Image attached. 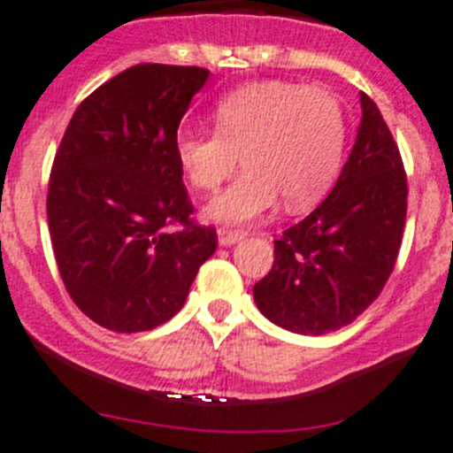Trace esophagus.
Here are the masks:
<instances>
[{
    "mask_svg": "<svg viewBox=\"0 0 453 453\" xmlns=\"http://www.w3.org/2000/svg\"><path fill=\"white\" fill-rule=\"evenodd\" d=\"M243 236H246V232H243V230L219 227V243H221V246H232V243H236V241L243 239Z\"/></svg>",
    "mask_w": 453,
    "mask_h": 453,
    "instance_id": "obj_1",
    "label": "esophagus"
}]
</instances>
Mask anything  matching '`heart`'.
<instances>
[{
    "mask_svg": "<svg viewBox=\"0 0 453 453\" xmlns=\"http://www.w3.org/2000/svg\"><path fill=\"white\" fill-rule=\"evenodd\" d=\"M214 129L180 127L174 154L189 183L214 192L241 165L243 174L219 194L205 214L243 223L284 198L306 210L326 194L346 150V113L322 87L252 82L214 103Z\"/></svg>",
    "mask_w": 453,
    "mask_h": 453,
    "instance_id": "b5f03b06",
    "label": "heart"
}]
</instances>
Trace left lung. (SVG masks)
Listing matches in <instances>:
<instances>
[{
    "label": "left lung",
    "instance_id": "8db88e82",
    "mask_svg": "<svg viewBox=\"0 0 453 453\" xmlns=\"http://www.w3.org/2000/svg\"><path fill=\"white\" fill-rule=\"evenodd\" d=\"M362 122L333 192L274 241L255 284L270 322L302 335L349 326L382 293L403 246L407 172L378 104L362 93Z\"/></svg>",
    "mask_w": 453,
    "mask_h": 453
}]
</instances>
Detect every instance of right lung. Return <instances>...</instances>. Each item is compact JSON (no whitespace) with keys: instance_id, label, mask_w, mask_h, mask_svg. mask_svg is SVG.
Returning a JSON list of instances; mask_svg holds the SVG:
<instances>
[{"instance_id":"obj_1","label":"right lung","mask_w":453,"mask_h":453,"mask_svg":"<svg viewBox=\"0 0 453 453\" xmlns=\"http://www.w3.org/2000/svg\"><path fill=\"white\" fill-rule=\"evenodd\" d=\"M207 75L129 66L82 100L58 147L46 194L53 255L75 306L109 331L172 319L217 250L214 226L194 221L174 154L180 118Z\"/></svg>"}]
</instances>
